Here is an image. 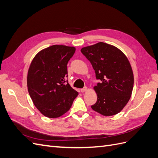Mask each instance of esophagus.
<instances>
[{
    "instance_id": "obj_1",
    "label": "esophagus",
    "mask_w": 158,
    "mask_h": 158,
    "mask_svg": "<svg viewBox=\"0 0 158 158\" xmlns=\"http://www.w3.org/2000/svg\"><path fill=\"white\" fill-rule=\"evenodd\" d=\"M87 87H84V88H82V89H80V91L82 92H86L87 91Z\"/></svg>"
}]
</instances>
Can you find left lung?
I'll return each instance as SVG.
<instances>
[{"mask_svg": "<svg viewBox=\"0 0 158 158\" xmlns=\"http://www.w3.org/2000/svg\"><path fill=\"white\" fill-rule=\"evenodd\" d=\"M82 53L92 64L99 82L94 88L98 95L92 109L104 116L120 112L131 98L134 76L127 57L106 43L83 47Z\"/></svg>", "mask_w": 158, "mask_h": 158, "instance_id": "1", "label": "left lung"}]
</instances>
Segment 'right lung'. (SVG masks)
<instances>
[{
  "label": "right lung",
  "mask_w": 158,
  "mask_h": 158,
  "mask_svg": "<svg viewBox=\"0 0 158 158\" xmlns=\"http://www.w3.org/2000/svg\"><path fill=\"white\" fill-rule=\"evenodd\" d=\"M74 47L55 45L40 51L28 70L27 84L33 104L47 117L57 118L67 112L78 92L72 88L67 64Z\"/></svg>",
  "instance_id": "1"
}]
</instances>
